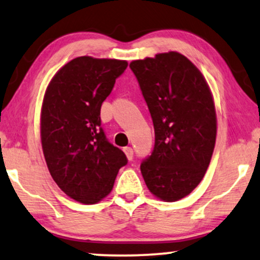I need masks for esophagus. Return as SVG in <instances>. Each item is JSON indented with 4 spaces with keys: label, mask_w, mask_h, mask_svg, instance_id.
<instances>
[{
    "label": "esophagus",
    "mask_w": 260,
    "mask_h": 260,
    "mask_svg": "<svg viewBox=\"0 0 260 260\" xmlns=\"http://www.w3.org/2000/svg\"><path fill=\"white\" fill-rule=\"evenodd\" d=\"M123 150H124V152H125L127 159H130V161H131V159L134 158V150H133V148L126 147V148H124Z\"/></svg>",
    "instance_id": "1"
}]
</instances>
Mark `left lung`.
Listing matches in <instances>:
<instances>
[{
    "instance_id": "1",
    "label": "left lung",
    "mask_w": 260,
    "mask_h": 260,
    "mask_svg": "<svg viewBox=\"0 0 260 260\" xmlns=\"http://www.w3.org/2000/svg\"><path fill=\"white\" fill-rule=\"evenodd\" d=\"M155 129L154 150L141 163L148 189L167 202L193 191L211 162L216 138L214 101L205 77L177 52L134 60Z\"/></svg>"
}]
</instances>
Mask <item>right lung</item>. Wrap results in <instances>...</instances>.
Masks as SVG:
<instances>
[{
	"instance_id": "1",
	"label": "right lung",
	"mask_w": 260,
	"mask_h": 260,
	"mask_svg": "<svg viewBox=\"0 0 260 260\" xmlns=\"http://www.w3.org/2000/svg\"><path fill=\"white\" fill-rule=\"evenodd\" d=\"M125 60L79 56L52 78L41 108L42 151L53 180L66 195L85 205L112 190L127 158L110 143L101 126V108Z\"/></svg>"
}]
</instances>
